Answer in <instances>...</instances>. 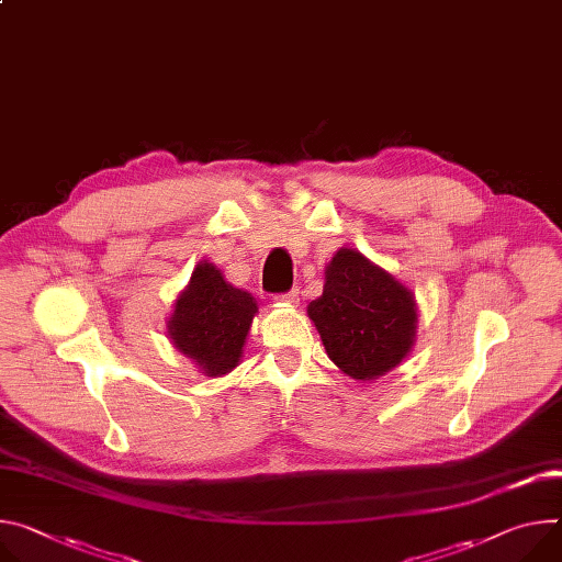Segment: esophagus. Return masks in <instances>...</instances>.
I'll return each instance as SVG.
<instances>
[{
    "mask_svg": "<svg viewBox=\"0 0 562 562\" xmlns=\"http://www.w3.org/2000/svg\"><path fill=\"white\" fill-rule=\"evenodd\" d=\"M278 302H284V304H297L300 302V295H297V289H291L286 293H278L276 295Z\"/></svg>",
    "mask_w": 562,
    "mask_h": 562,
    "instance_id": "34e87169",
    "label": "esophagus"
}]
</instances>
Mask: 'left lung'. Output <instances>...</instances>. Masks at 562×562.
Returning <instances> with one entry per match:
<instances>
[{
  "label": "left lung",
  "instance_id": "8db88e82",
  "mask_svg": "<svg viewBox=\"0 0 562 562\" xmlns=\"http://www.w3.org/2000/svg\"><path fill=\"white\" fill-rule=\"evenodd\" d=\"M325 280L307 312L329 359L361 381L396 368L415 340L413 293L351 248L336 252Z\"/></svg>",
  "mask_w": 562,
  "mask_h": 562
}]
</instances>
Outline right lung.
<instances>
[{"label":"right lung","mask_w":562,"mask_h":562,"mask_svg":"<svg viewBox=\"0 0 562 562\" xmlns=\"http://www.w3.org/2000/svg\"><path fill=\"white\" fill-rule=\"evenodd\" d=\"M255 312L258 304L250 293L231 286L213 265L203 262L175 304L170 338L209 376H220L239 363Z\"/></svg>","instance_id":"right-lung-1"}]
</instances>
